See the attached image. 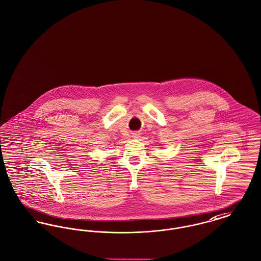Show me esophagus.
<instances>
[{"label": "esophagus", "instance_id": "34e87169", "mask_svg": "<svg viewBox=\"0 0 261 261\" xmlns=\"http://www.w3.org/2000/svg\"><path fill=\"white\" fill-rule=\"evenodd\" d=\"M133 135H134V138H139V133H135Z\"/></svg>", "mask_w": 261, "mask_h": 261}]
</instances>
